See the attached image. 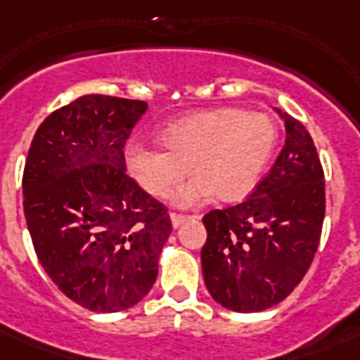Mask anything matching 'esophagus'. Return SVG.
Wrapping results in <instances>:
<instances>
[{
    "mask_svg": "<svg viewBox=\"0 0 360 360\" xmlns=\"http://www.w3.org/2000/svg\"><path fill=\"white\" fill-rule=\"evenodd\" d=\"M169 219H172V224H174V228H179L183 222H186V220H188V217H186V214L172 213V214H169Z\"/></svg>",
    "mask_w": 360,
    "mask_h": 360,
    "instance_id": "esophagus-1",
    "label": "esophagus"
}]
</instances>
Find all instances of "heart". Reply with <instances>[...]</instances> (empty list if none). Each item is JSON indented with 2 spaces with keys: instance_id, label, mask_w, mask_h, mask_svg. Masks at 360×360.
<instances>
[{
  "instance_id": "1",
  "label": "heart",
  "mask_w": 360,
  "mask_h": 360,
  "mask_svg": "<svg viewBox=\"0 0 360 360\" xmlns=\"http://www.w3.org/2000/svg\"><path fill=\"white\" fill-rule=\"evenodd\" d=\"M278 127L263 112L219 108L186 115L162 132L164 147L130 141L124 162L149 194L166 198L188 169L196 174L177 188L172 202L188 209L214 192L224 202L239 200L256 186L273 157Z\"/></svg>"
}]
</instances>
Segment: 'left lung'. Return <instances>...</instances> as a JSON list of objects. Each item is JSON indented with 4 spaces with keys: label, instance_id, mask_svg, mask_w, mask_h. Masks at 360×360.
Returning a JSON list of instances; mask_svg holds the SVG:
<instances>
[{
    "label": "left lung",
    "instance_id": "left-lung-1",
    "mask_svg": "<svg viewBox=\"0 0 360 360\" xmlns=\"http://www.w3.org/2000/svg\"><path fill=\"white\" fill-rule=\"evenodd\" d=\"M285 143L245 202L203 217L205 285L233 312H262L295 290L318 252L325 219V179L312 136L280 112Z\"/></svg>",
    "mask_w": 360,
    "mask_h": 360
}]
</instances>
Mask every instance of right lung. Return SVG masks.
Segmentation results:
<instances>
[{"label":"right lung","mask_w":360,"mask_h":360,"mask_svg":"<svg viewBox=\"0 0 360 360\" xmlns=\"http://www.w3.org/2000/svg\"><path fill=\"white\" fill-rule=\"evenodd\" d=\"M147 103L84 95L42 121L22 191L33 248L52 282L91 312L134 307L155 284L172 233L168 207L124 168Z\"/></svg>","instance_id":"obj_1"}]
</instances>
